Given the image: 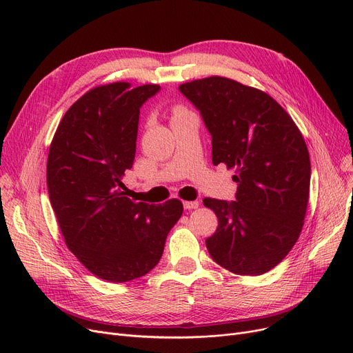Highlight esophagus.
<instances>
[{"mask_svg":"<svg viewBox=\"0 0 353 353\" xmlns=\"http://www.w3.org/2000/svg\"><path fill=\"white\" fill-rule=\"evenodd\" d=\"M183 208L186 210H192V209H197L199 208V201L193 200V201H183Z\"/></svg>","mask_w":353,"mask_h":353,"instance_id":"1","label":"esophagus"}]
</instances>
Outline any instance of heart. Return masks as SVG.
Wrapping results in <instances>:
<instances>
[{
	"label": "heart",
	"instance_id": "b5f03b06",
	"mask_svg": "<svg viewBox=\"0 0 353 353\" xmlns=\"http://www.w3.org/2000/svg\"><path fill=\"white\" fill-rule=\"evenodd\" d=\"M180 113H184V110H183L181 107H176V108L173 110V117L177 116V114H180Z\"/></svg>",
	"mask_w": 353,
	"mask_h": 353
}]
</instances>
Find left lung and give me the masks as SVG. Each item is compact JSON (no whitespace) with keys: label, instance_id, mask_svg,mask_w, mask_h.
<instances>
[{"label":"left lung","instance_id":"1","mask_svg":"<svg viewBox=\"0 0 353 353\" xmlns=\"http://www.w3.org/2000/svg\"><path fill=\"white\" fill-rule=\"evenodd\" d=\"M212 134V160L234 169L236 201L205 199L219 226L206 239L213 261L257 276L279 265L303 228L310 160L298 125L265 91L226 77L179 85Z\"/></svg>","mask_w":353,"mask_h":353}]
</instances>
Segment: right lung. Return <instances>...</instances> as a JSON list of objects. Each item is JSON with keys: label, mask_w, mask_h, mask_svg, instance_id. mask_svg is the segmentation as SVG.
Segmentation results:
<instances>
[{"label": "right lung", "mask_w": 353, "mask_h": 353, "mask_svg": "<svg viewBox=\"0 0 353 353\" xmlns=\"http://www.w3.org/2000/svg\"><path fill=\"white\" fill-rule=\"evenodd\" d=\"M160 90L111 83L87 91L60 121L47 160V188L70 252L100 279L123 283L150 272L183 213L177 199L154 206L125 196L140 107Z\"/></svg>", "instance_id": "right-lung-1"}]
</instances>
